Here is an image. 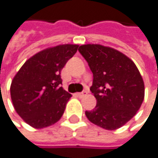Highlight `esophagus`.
Masks as SVG:
<instances>
[{
    "label": "esophagus",
    "mask_w": 158,
    "mask_h": 158,
    "mask_svg": "<svg viewBox=\"0 0 158 158\" xmlns=\"http://www.w3.org/2000/svg\"><path fill=\"white\" fill-rule=\"evenodd\" d=\"M88 90H83L82 92H79V93H77L76 95L79 97V98H83V97H85L87 94H88Z\"/></svg>",
    "instance_id": "obj_1"
}]
</instances>
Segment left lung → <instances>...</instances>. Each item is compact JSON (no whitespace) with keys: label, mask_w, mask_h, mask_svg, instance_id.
Masks as SVG:
<instances>
[{"label":"left lung","mask_w":158,"mask_h":158,"mask_svg":"<svg viewBox=\"0 0 158 158\" xmlns=\"http://www.w3.org/2000/svg\"><path fill=\"white\" fill-rule=\"evenodd\" d=\"M79 52L93 73L91 92L97 106L86 111L88 120L114 131L129 122L143 102L145 87L135 63L121 52L101 44L80 45Z\"/></svg>","instance_id":"left-lung-1"}]
</instances>
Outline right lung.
<instances>
[{
  "instance_id": "add662e5",
  "label": "right lung",
  "mask_w": 158,
  "mask_h": 158,
  "mask_svg": "<svg viewBox=\"0 0 158 158\" xmlns=\"http://www.w3.org/2000/svg\"><path fill=\"white\" fill-rule=\"evenodd\" d=\"M79 45L60 44L39 52L18 71L10 86L15 110L36 129L57 123L71 97L61 84L60 71Z\"/></svg>"
}]
</instances>
